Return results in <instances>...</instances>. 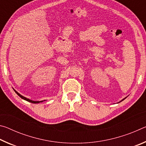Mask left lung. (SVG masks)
<instances>
[{"label": "left lung", "mask_w": 146, "mask_h": 146, "mask_svg": "<svg viewBox=\"0 0 146 146\" xmlns=\"http://www.w3.org/2000/svg\"><path fill=\"white\" fill-rule=\"evenodd\" d=\"M125 98H126V97H125V98H123V99H122V100H121V101H123V100H124V99H125ZM121 101H120V102H121Z\"/></svg>", "instance_id": "8db88e82"}]
</instances>
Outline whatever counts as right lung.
Returning <instances> with one entry per match:
<instances>
[{"label":"right lung","mask_w":146,"mask_h":146,"mask_svg":"<svg viewBox=\"0 0 146 146\" xmlns=\"http://www.w3.org/2000/svg\"><path fill=\"white\" fill-rule=\"evenodd\" d=\"M14 91H15V93L17 94V95H18L20 97H21V98H23V99H24V100H26V101H28V102H31V103H33V104H37V103H40V102H42L43 101H33V100H30V99H29V98H26V97H23V95H21V94L20 93H19L18 92H17V91H16L15 90H14Z\"/></svg>","instance_id":"right-lung-1"}]
</instances>
